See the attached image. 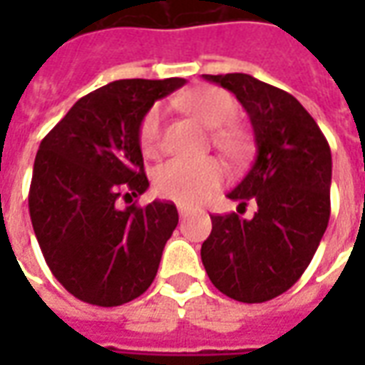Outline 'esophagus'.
<instances>
[{"mask_svg":"<svg viewBox=\"0 0 365 365\" xmlns=\"http://www.w3.org/2000/svg\"><path fill=\"white\" fill-rule=\"evenodd\" d=\"M178 213H180V217H187L190 213H193V207H187V205H178Z\"/></svg>","mask_w":365,"mask_h":365,"instance_id":"esophagus-1","label":"esophagus"}]
</instances>
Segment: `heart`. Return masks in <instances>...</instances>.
<instances>
[{"label": "heart", "instance_id": "b5f03b06", "mask_svg": "<svg viewBox=\"0 0 365 365\" xmlns=\"http://www.w3.org/2000/svg\"><path fill=\"white\" fill-rule=\"evenodd\" d=\"M178 103L182 109L197 117L207 127L215 128L213 143L229 158H240L248 148V135L240 127L225 125L237 115V101L229 91L215 86H199L185 91ZM162 136V109L152 107L144 115L138 140L144 154H156ZM227 178V170L217 158L183 160L174 158L162 164L154 175V185L162 197L175 203H199L219 190Z\"/></svg>", "mask_w": 365, "mask_h": 365}]
</instances>
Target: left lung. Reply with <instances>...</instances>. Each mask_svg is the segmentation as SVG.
<instances>
[{"label":"left lung","mask_w":365,"mask_h":365,"mask_svg":"<svg viewBox=\"0 0 365 365\" xmlns=\"http://www.w3.org/2000/svg\"><path fill=\"white\" fill-rule=\"evenodd\" d=\"M232 91L250 117L256 160L229 191L252 219L211 215L201 246L209 279L227 297L264 303L282 295L313 260L330 217V146L319 125L287 91L248 74L203 76Z\"/></svg>","instance_id":"1"}]
</instances>
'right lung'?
Wrapping results in <instances>:
<instances>
[{
  "mask_svg": "<svg viewBox=\"0 0 365 365\" xmlns=\"http://www.w3.org/2000/svg\"><path fill=\"white\" fill-rule=\"evenodd\" d=\"M185 80H117L78 99L44 136L29 213L52 275L83 303L117 307L140 297L178 227L170 201L120 209L148 190L138 128L156 99Z\"/></svg>",
  "mask_w": 365,
  "mask_h": 365,
  "instance_id": "right-lung-1",
  "label": "right lung"
}]
</instances>
